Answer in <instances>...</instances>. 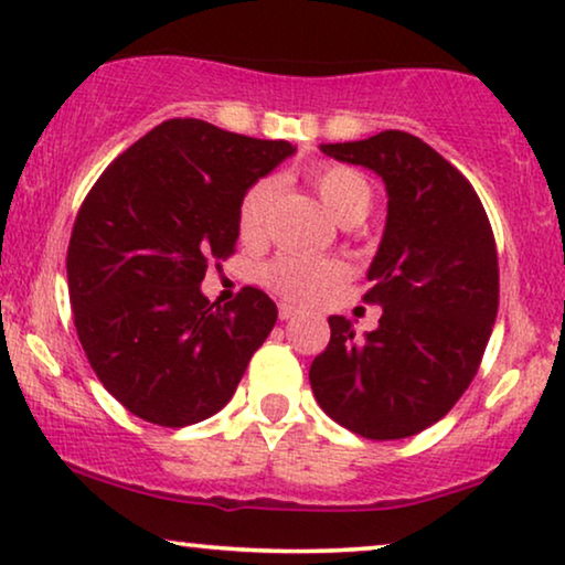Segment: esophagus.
I'll use <instances>...</instances> for the list:
<instances>
[{
  "label": "esophagus",
  "instance_id": "1",
  "mask_svg": "<svg viewBox=\"0 0 565 565\" xmlns=\"http://www.w3.org/2000/svg\"><path fill=\"white\" fill-rule=\"evenodd\" d=\"M277 313H280L282 321H288V319H296L300 311L292 303H280V306H277Z\"/></svg>",
  "mask_w": 565,
  "mask_h": 565
}]
</instances>
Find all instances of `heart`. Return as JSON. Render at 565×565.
I'll list each match as a JSON object with an SVG mask.
<instances>
[{
  "label": "heart",
  "mask_w": 565,
  "mask_h": 565,
  "mask_svg": "<svg viewBox=\"0 0 565 565\" xmlns=\"http://www.w3.org/2000/svg\"><path fill=\"white\" fill-rule=\"evenodd\" d=\"M311 184L319 192L327 211L342 223L354 226L370 213L373 205V188L367 177L358 169L344 164H319L311 169ZM273 180L254 182L244 192L236 213V228L242 242H257L265 228V215L273 200ZM347 277V267L339 259H303V257H277L262 269V282L269 290L280 292L290 300H316L334 288Z\"/></svg>",
  "instance_id": "heart-1"
}]
</instances>
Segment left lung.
Instances as JSON below:
<instances>
[{"label":"left lung","mask_w":565,"mask_h":565,"mask_svg":"<svg viewBox=\"0 0 565 565\" xmlns=\"http://www.w3.org/2000/svg\"><path fill=\"white\" fill-rule=\"evenodd\" d=\"M337 161L373 169L388 215L367 303L375 331L329 316L331 339L311 388L331 419L367 439H401L443 419L478 373L499 311L497 242L481 200L450 161L404 130L321 143Z\"/></svg>","instance_id":"8db88e82"}]
</instances>
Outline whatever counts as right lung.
I'll use <instances>...</instances> for the list:
<instances>
[{
  "label": "right lung",
  "instance_id": "right-lung-1",
  "mask_svg": "<svg viewBox=\"0 0 565 565\" xmlns=\"http://www.w3.org/2000/svg\"><path fill=\"white\" fill-rule=\"evenodd\" d=\"M288 141L164 120L99 174L68 242L74 327L92 370L130 414L188 427L221 412L277 321L267 292L215 306L205 269L236 249V213Z\"/></svg>",
  "mask_w": 565,
  "mask_h": 565
}]
</instances>
